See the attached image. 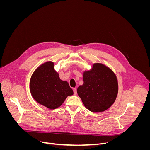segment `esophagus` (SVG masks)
<instances>
[{"label":"esophagus","mask_w":150,"mask_h":150,"mask_svg":"<svg viewBox=\"0 0 150 150\" xmlns=\"http://www.w3.org/2000/svg\"><path fill=\"white\" fill-rule=\"evenodd\" d=\"M73 90H74V95H76V94H77V90H76V88H74V89H73Z\"/></svg>","instance_id":"obj_1"}]
</instances>
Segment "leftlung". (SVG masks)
<instances>
[{
	"label": "left lung",
	"mask_w": 150,
	"mask_h": 150,
	"mask_svg": "<svg viewBox=\"0 0 150 150\" xmlns=\"http://www.w3.org/2000/svg\"><path fill=\"white\" fill-rule=\"evenodd\" d=\"M83 83L77 93L88 110L94 113L108 110L115 103L118 82L113 71L104 64L95 63L90 70L83 72Z\"/></svg>",
	"instance_id": "1"
}]
</instances>
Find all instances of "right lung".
Listing matches in <instances>:
<instances>
[{
	"label": "right lung",
	"instance_id": "right-lung-1",
	"mask_svg": "<svg viewBox=\"0 0 150 150\" xmlns=\"http://www.w3.org/2000/svg\"><path fill=\"white\" fill-rule=\"evenodd\" d=\"M30 90L38 103L49 109L58 108L68 96L74 94L68 82L60 79L52 61L41 64L34 71L30 81Z\"/></svg>",
	"mask_w": 150,
	"mask_h": 150
}]
</instances>
